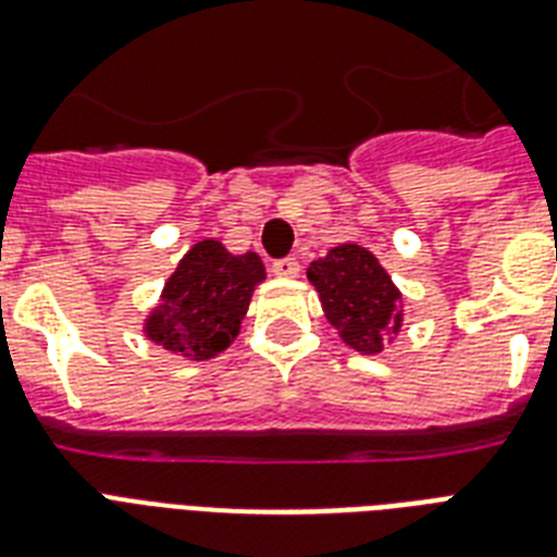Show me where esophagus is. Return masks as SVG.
I'll list each match as a JSON object with an SVG mask.
<instances>
[{
	"label": "esophagus",
	"mask_w": 557,
	"mask_h": 557,
	"mask_svg": "<svg viewBox=\"0 0 557 557\" xmlns=\"http://www.w3.org/2000/svg\"><path fill=\"white\" fill-rule=\"evenodd\" d=\"M271 271L277 274V277H297L300 274V262L295 257H283V260L271 262Z\"/></svg>",
	"instance_id": "34e87169"
}]
</instances>
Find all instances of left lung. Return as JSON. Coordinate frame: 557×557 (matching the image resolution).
Instances as JSON below:
<instances>
[{
	"instance_id": "left-lung-1",
	"label": "left lung",
	"mask_w": 557,
	"mask_h": 557,
	"mask_svg": "<svg viewBox=\"0 0 557 557\" xmlns=\"http://www.w3.org/2000/svg\"><path fill=\"white\" fill-rule=\"evenodd\" d=\"M306 277L318 288L332 326L358 352H379L387 332L398 330L401 309L396 286L361 245L332 248L309 265Z\"/></svg>"
}]
</instances>
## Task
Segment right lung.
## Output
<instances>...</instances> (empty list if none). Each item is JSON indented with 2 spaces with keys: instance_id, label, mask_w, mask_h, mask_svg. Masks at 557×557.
<instances>
[{
  "instance_id": "add662e5",
  "label": "right lung",
  "mask_w": 557,
  "mask_h": 557,
  "mask_svg": "<svg viewBox=\"0 0 557 557\" xmlns=\"http://www.w3.org/2000/svg\"><path fill=\"white\" fill-rule=\"evenodd\" d=\"M260 280L265 269L257 253L234 257L213 239L193 245L168 280L147 335L178 356H216L236 338Z\"/></svg>"
}]
</instances>
